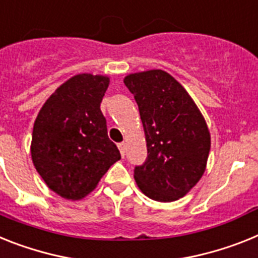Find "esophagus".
Wrapping results in <instances>:
<instances>
[{
    "label": "esophagus",
    "mask_w": 258,
    "mask_h": 258,
    "mask_svg": "<svg viewBox=\"0 0 258 258\" xmlns=\"http://www.w3.org/2000/svg\"><path fill=\"white\" fill-rule=\"evenodd\" d=\"M118 148H119V151H120V155H122V157H124V153H125L124 143H120V144H118Z\"/></svg>",
    "instance_id": "34e87169"
}]
</instances>
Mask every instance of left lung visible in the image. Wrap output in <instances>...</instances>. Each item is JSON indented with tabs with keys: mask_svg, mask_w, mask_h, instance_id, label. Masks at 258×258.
I'll return each instance as SVG.
<instances>
[{
	"mask_svg": "<svg viewBox=\"0 0 258 258\" xmlns=\"http://www.w3.org/2000/svg\"><path fill=\"white\" fill-rule=\"evenodd\" d=\"M123 81L139 106L148 151L134 178L148 198L174 202L206 170L211 147L206 120L186 89L165 71L130 73Z\"/></svg>",
	"mask_w": 258,
	"mask_h": 258,
	"instance_id": "left-lung-1",
	"label": "left lung"
}]
</instances>
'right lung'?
Segmentation results:
<instances>
[{
  "instance_id": "add662e5",
  "label": "right lung",
  "mask_w": 258,
  "mask_h": 258,
  "mask_svg": "<svg viewBox=\"0 0 258 258\" xmlns=\"http://www.w3.org/2000/svg\"><path fill=\"white\" fill-rule=\"evenodd\" d=\"M109 84V76H73L49 96L34 123V166L45 185L68 201L92 192L120 159L101 111Z\"/></svg>"
}]
</instances>
